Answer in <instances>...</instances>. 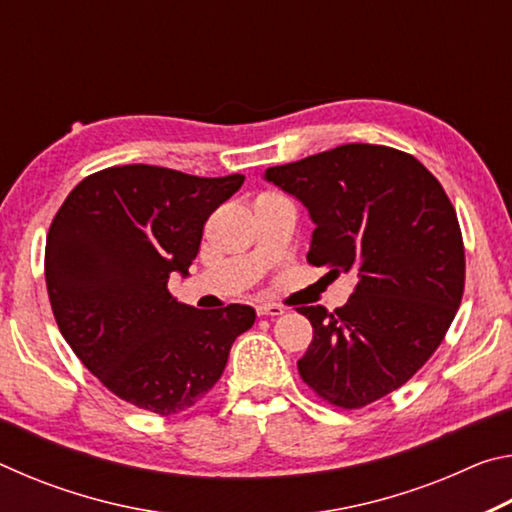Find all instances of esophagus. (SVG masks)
I'll return each mask as SVG.
<instances>
[{"mask_svg":"<svg viewBox=\"0 0 512 512\" xmlns=\"http://www.w3.org/2000/svg\"><path fill=\"white\" fill-rule=\"evenodd\" d=\"M282 314H284V307L273 305V302H262V305H257V316H282Z\"/></svg>","mask_w":512,"mask_h":512,"instance_id":"obj_1","label":"esophagus"}]
</instances>
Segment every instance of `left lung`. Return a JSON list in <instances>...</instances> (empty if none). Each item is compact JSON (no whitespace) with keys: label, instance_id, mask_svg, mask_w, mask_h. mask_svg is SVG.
I'll list each match as a JSON object with an SVG mask.
<instances>
[{"label":"left lung","instance_id":"obj_1","mask_svg":"<svg viewBox=\"0 0 512 512\" xmlns=\"http://www.w3.org/2000/svg\"><path fill=\"white\" fill-rule=\"evenodd\" d=\"M316 223L307 262L357 273L348 305L300 307L314 327L298 372L320 400L363 409L443 343L465 289V246L438 178L411 153L343 144L266 169Z\"/></svg>","mask_w":512,"mask_h":512}]
</instances>
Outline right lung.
Masks as SVG:
<instances>
[{
    "instance_id": "add662e5",
    "label": "right lung",
    "mask_w": 512,
    "mask_h": 512,
    "mask_svg": "<svg viewBox=\"0 0 512 512\" xmlns=\"http://www.w3.org/2000/svg\"><path fill=\"white\" fill-rule=\"evenodd\" d=\"M244 185L241 173L198 178L124 164L90 173L51 221L45 277L69 348L110 393L137 409L176 415L203 402L255 309L203 311L171 296L189 275L203 225Z\"/></svg>"
}]
</instances>
